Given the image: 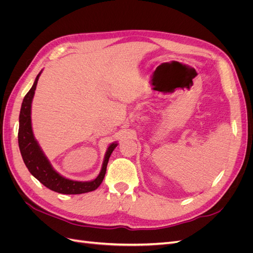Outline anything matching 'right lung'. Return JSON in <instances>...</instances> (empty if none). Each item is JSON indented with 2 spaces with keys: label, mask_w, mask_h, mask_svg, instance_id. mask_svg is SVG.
Listing matches in <instances>:
<instances>
[{
  "label": "right lung",
  "mask_w": 253,
  "mask_h": 253,
  "mask_svg": "<svg viewBox=\"0 0 253 253\" xmlns=\"http://www.w3.org/2000/svg\"><path fill=\"white\" fill-rule=\"evenodd\" d=\"M40 75L41 72L37 76L32 88L29 89L24 99H23L19 117L18 141L24 164L27 167L28 171L32 173V175H34L45 187L55 191V192L61 194H81L94 191L101 185L106 172V166H108L110 156L114 149L117 147L118 143L113 142L112 144H110V147L105 153L101 171L94 180L76 181L67 179L53 170L49 160L44 155L39 143H38L35 138L32 127V117H30L33 98Z\"/></svg>",
  "instance_id": "right-lung-1"
}]
</instances>
